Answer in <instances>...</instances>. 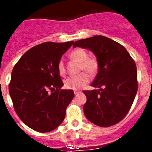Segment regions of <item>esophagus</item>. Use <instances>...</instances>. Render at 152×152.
<instances>
[{
  "label": "esophagus",
  "instance_id": "1",
  "mask_svg": "<svg viewBox=\"0 0 152 152\" xmlns=\"http://www.w3.org/2000/svg\"><path fill=\"white\" fill-rule=\"evenodd\" d=\"M79 93H80V91H74V94H75V95H77V94H79Z\"/></svg>",
  "mask_w": 152,
  "mask_h": 152
}]
</instances>
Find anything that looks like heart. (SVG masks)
Returning <instances> with one entry per match:
<instances>
[{"instance_id": "1", "label": "heart", "mask_w": 152, "mask_h": 152, "mask_svg": "<svg viewBox=\"0 0 152 152\" xmlns=\"http://www.w3.org/2000/svg\"><path fill=\"white\" fill-rule=\"evenodd\" d=\"M72 58L80 63V70H84L91 75H94L98 69V63L94 58H89L88 52L82 49H77L72 51L70 54ZM58 70L61 75L65 74L64 61L60 60L58 63ZM91 80L90 75L86 72H82L76 76H71L64 80V86L68 89L79 90L88 84Z\"/></svg>"}]
</instances>
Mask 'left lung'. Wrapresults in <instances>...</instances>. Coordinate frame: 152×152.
I'll use <instances>...</instances> for the list:
<instances>
[{"label":"left lung","instance_id":"obj_1","mask_svg":"<svg viewBox=\"0 0 152 152\" xmlns=\"http://www.w3.org/2000/svg\"><path fill=\"white\" fill-rule=\"evenodd\" d=\"M74 48L89 49L98 63V72L84 91L86 118L94 124L109 127L120 122L129 111L138 91L137 69L124 46L106 36H95L76 41Z\"/></svg>","mask_w":152,"mask_h":152}]
</instances>
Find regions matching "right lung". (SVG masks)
<instances>
[{
	"mask_svg": "<svg viewBox=\"0 0 152 152\" xmlns=\"http://www.w3.org/2000/svg\"><path fill=\"white\" fill-rule=\"evenodd\" d=\"M73 43L48 42L36 45L20 58L12 71L9 93L14 110L35 131H52L65 117L74 91L61 89L64 84L58 63Z\"/></svg>",
	"mask_w": 152,
	"mask_h": 152,
	"instance_id": "1",
	"label": "right lung"
}]
</instances>
